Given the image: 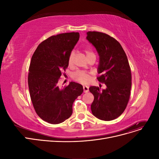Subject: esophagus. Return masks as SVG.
<instances>
[{"instance_id": "esophagus-1", "label": "esophagus", "mask_w": 159, "mask_h": 159, "mask_svg": "<svg viewBox=\"0 0 159 159\" xmlns=\"http://www.w3.org/2000/svg\"><path fill=\"white\" fill-rule=\"evenodd\" d=\"M83 88H84V91L85 93H88V91H89V87H88V86L84 85V87H83Z\"/></svg>"}]
</instances>
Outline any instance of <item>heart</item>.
Segmentation results:
<instances>
[{
	"mask_svg": "<svg viewBox=\"0 0 159 159\" xmlns=\"http://www.w3.org/2000/svg\"><path fill=\"white\" fill-rule=\"evenodd\" d=\"M85 52L86 56H87V57L91 55L94 54L92 52V51H91L89 49H85ZM73 57H74V52H71L70 54L69 58H68V64L70 65L72 63V61H73ZM73 78L77 81H78V82L83 84H86L89 83L91 80V76L89 74L86 73V72H84V71H77L75 74H74Z\"/></svg>",
	"mask_w": 159,
	"mask_h": 159,
	"instance_id": "b5f03b06",
	"label": "heart"
}]
</instances>
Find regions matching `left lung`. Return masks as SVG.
Here are the masks:
<instances>
[{"instance_id":"left-lung-1","label":"left lung","mask_w":159,"mask_h":159,"mask_svg":"<svg viewBox=\"0 0 159 159\" xmlns=\"http://www.w3.org/2000/svg\"><path fill=\"white\" fill-rule=\"evenodd\" d=\"M99 57L98 80L106 85L101 91L91 86L94 96L92 114L99 119L111 121L121 115L128 103L131 88V73L125 52L119 42L106 34L88 32L86 37Z\"/></svg>"}]
</instances>
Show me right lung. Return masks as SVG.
Masks as SVG:
<instances>
[{
	"label": "right lung",
	"mask_w": 159,
	"mask_h": 159,
	"mask_svg": "<svg viewBox=\"0 0 159 159\" xmlns=\"http://www.w3.org/2000/svg\"><path fill=\"white\" fill-rule=\"evenodd\" d=\"M79 38V32L52 36L38 45L32 57L28 78L30 98L37 115L49 123L68 119L75 99L84 91L83 86L74 81L64 88L57 85Z\"/></svg>",
	"instance_id": "1"
}]
</instances>
